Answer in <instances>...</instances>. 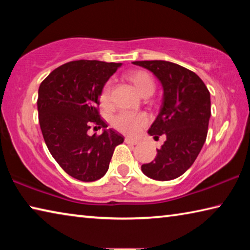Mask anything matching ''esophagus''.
Listing matches in <instances>:
<instances>
[{
    "label": "esophagus",
    "instance_id": "1",
    "mask_svg": "<svg viewBox=\"0 0 250 250\" xmlns=\"http://www.w3.org/2000/svg\"><path fill=\"white\" fill-rule=\"evenodd\" d=\"M125 142L128 143V145H132V146L138 145V141L137 140H133V139H130V138H125Z\"/></svg>",
    "mask_w": 250,
    "mask_h": 250
}]
</instances>
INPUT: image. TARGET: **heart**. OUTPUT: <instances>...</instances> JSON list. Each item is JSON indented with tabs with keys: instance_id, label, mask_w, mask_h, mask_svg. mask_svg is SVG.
I'll return each instance as SVG.
<instances>
[{
	"instance_id": "1",
	"label": "heart",
	"mask_w": 250,
	"mask_h": 250,
	"mask_svg": "<svg viewBox=\"0 0 250 250\" xmlns=\"http://www.w3.org/2000/svg\"><path fill=\"white\" fill-rule=\"evenodd\" d=\"M126 77L134 84L137 90L141 95L153 92L155 89L154 80L150 74L143 70H133L126 75ZM110 94H111V83L105 84L103 92H101L100 100L103 104H108L110 101ZM147 117L145 113H132V112H120L113 119V125L125 134L134 135L139 132L142 126L147 124Z\"/></svg>"
}]
</instances>
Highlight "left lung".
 Listing matches in <instances>:
<instances>
[{"instance_id":"1","label":"left lung","mask_w":250,"mask_h":250,"mask_svg":"<svg viewBox=\"0 0 250 250\" xmlns=\"http://www.w3.org/2000/svg\"><path fill=\"white\" fill-rule=\"evenodd\" d=\"M153 73L162 84L160 112L150 135L166 134L164 145L156 149L154 161L141 167L156 181H170L188 170L204 146L210 118V95L205 83L193 71L166 61L133 62Z\"/></svg>"}]
</instances>
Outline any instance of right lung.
I'll return each mask as SVG.
<instances>
[{
  "instance_id": "1",
  "label": "right lung",
  "mask_w": 250,
  "mask_h": 250,
  "mask_svg": "<svg viewBox=\"0 0 250 250\" xmlns=\"http://www.w3.org/2000/svg\"><path fill=\"white\" fill-rule=\"evenodd\" d=\"M121 62L75 61L53 70L39 88L40 125L50 154L67 174L83 182L103 177L115 147L125 138L107 129L97 105L109 78ZM91 123L104 128L88 136Z\"/></svg>"
}]
</instances>
